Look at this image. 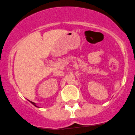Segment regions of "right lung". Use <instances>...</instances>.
Returning <instances> with one entry per match:
<instances>
[{"label":"right lung","instance_id":"1","mask_svg":"<svg viewBox=\"0 0 135 135\" xmlns=\"http://www.w3.org/2000/svg\"><path fill=\"white\" fill-rule=\"evenodd\" d=\"M29 101H30V100H29ZM30 102H31V103H32V104H33V105H35V107H37V106H36V104H35V103H33V102H32V101H30Z\"/></svg>","mask_w":135,"mask_h":135}]
</instances>
